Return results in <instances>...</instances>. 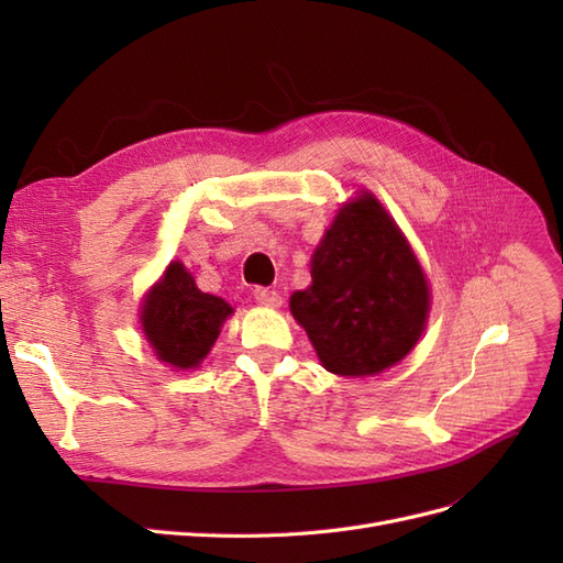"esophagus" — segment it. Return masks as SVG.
<instances>
[{
  "label": "esophagus",
  "mask_w": 563,
  "mask_h": 563,
  "mask_svg": "<svg viewBox=\"0 0 563 563\" xmlns=\"http://www.w3.org/2000/svg\"><path fill=\"white\" fill-rule=\"evenodd\" d=\"M253 298L261 305H265V308H279L282 305V296L275 291V288H267V286H255Z\"/></svg>",
  "instance_id": "esophagus-1"
}]
</instances>
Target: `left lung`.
Returning <instances> with one entry per match:
<instances>
[{
	"mask_svg": "<svg viewBox=\"0 0 563 563\" xmlns=\"http://www.w3.org/2000/svg\"><path fill=\"white\" fill-rule=\"evenodd\" d=\"M430 310L428 282L378 199L345 203L312 255V286L291 296L323 368L362 378L413 350Z\"/></svg>",
	"mask_w": 563,
	"mask_h": 563,
	"instance_id": "8db88e82",
	"label": "left lung"
}]
</instances>
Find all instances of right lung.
I'll return each instance as SVG.
<instances>
[{"label":"right lung","mask_w":563,"mask_h":563,"mask_svg":"<svg viewBox=\"0 0 563 563\" xmlns=\"http://www.w3.org/2000/svg\"><path fill=\"white\" fill-rule=\"evenodd\" d=\"M232 308L197 288L190 272L172 263L143 305V331L162 362L192 368L209 354Z\"/></svg>","instance_id":"1"}]
</instances>
